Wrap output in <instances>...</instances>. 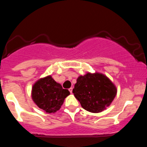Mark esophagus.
Listing matches in <instances>:
<instances>
[{
  "instance_id": "esophagus-1",
  "label": "esophagus",
  "mask_w": 147,
  "mask_h": 147,
  "mask_svg": "<svg viewBox=\"0 0 147 147\" xmlns=\"http://www.w3.org/2000/svg\"><path fill=\"white\" fill-rule=\"evenodd\" d=\"M69 91H70V93H73V88H70V89H69Z\"/></svg>"
}]
</instances>
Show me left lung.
<instances>
[{
  "instance_id": "left-lung-1",
  "label": "left lung",
  "mask_w": 147,
  "mask_h": 147,
  "mask_svg": "<svg viewBox=\"0 0 147 147\" xmlns=\"http://www.w3.org/2000/svg\"><path fill=\"white\" fill-rule=\"evenodd\" d=\"M73 93L85 110L100 113L112 103L117 89L102 74L88 73L78 77Z\"/></svg>"
}]
</instances>
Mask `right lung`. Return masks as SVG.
Listing matches in <instances>:
<instances>
[{"label":"right lung","instance_id":"add662e5","mask_svg":"<svg viewBox=\"0 0 147 147\" xmlns=\"http://www.w3.org/2000/svg\"><path fill=\"white\" fill-rule=\"evenodd\" d=\"M68 95V90L63 89L51 76L40 79L32 87L34 102L48 113H54L59 110Z\"/></svg>","mask_w":147,"mask_h":147}]
</instances>
